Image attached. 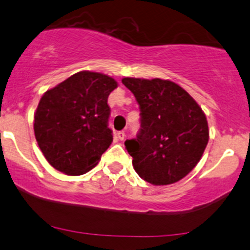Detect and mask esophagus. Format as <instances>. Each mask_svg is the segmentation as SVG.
Here are the masks:
<instances>
[{
  "mask_svg": "<svg viewBox=\"0 0 250 250\" xmlns=\"http://www.w3.org/2000/svg\"><path fill=\"white\" fill-rule=\"evenodd\" d=\"M125 132H118L117 133V139L118 140H125Z\"/></svg>",
  "mask_w": 250,
  "mask_h": 250,
  "instance_id": "esophagus-1",
  "label": "esophagus"
}]
</instances>
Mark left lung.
<instances>
[{
	"instance_id": "8db88e82",
	"label": "left lung",
	"mask_w": 250,
	"mask_h": 250,
	"mask_svg": "<svg viewBox=\"0 0 250 250\" xmlns=\"http://www.w3.org/2000/svg\"><path fill=\"white\" fill-rule=\"evenodd\" d=\"M140 105L138 138L125 140L134 170L153 186L178 182L200 162L209 139L208 123L195 99L163 79L123 78Z\"/></svg>"
}]
</instances>
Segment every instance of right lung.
Segmentation results:
<instances>
[{
	"label": "right lung",
	"instance_id": "obj_1",
	"mask_svg": "<svg viewBox=\"0 0 250 250\" xmlns=\"http://www.w3.org/2000/svg\"><path fill=\"white\" fill-rule=\"evenodd\" d=\"M117 86L109 75L83 70L42 96L33 129L51 167L65 175L79 176L98 164L112 143L107 97Z\"/></svg>",
	"mask_w": 250,
	"mask_h": 250
}]
</instances>
